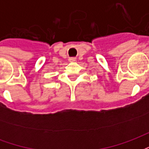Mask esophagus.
Segmentation results:
<instances>
[{
    "label": "esophagus",
    "instance_id": "1",
    "mask_svg": "<svg viewBox=\"0 0 149 149\" xmlns=\"http://www.w3.org/2000/svg\"><path fill=\"white\" fill-rule=\"evenodd\" d=\"M69 61L70 62L76 61V58H75V57H71V58H69Z\"/></svg>",
    "mask_w": 149,
    "mask_h": 149
}]
</instances>
